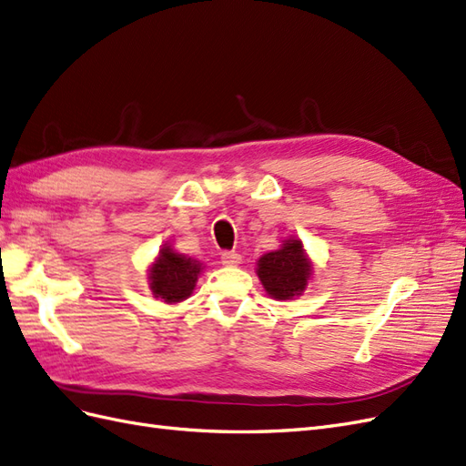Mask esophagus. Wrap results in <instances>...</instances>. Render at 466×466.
Listing matches in <instances>:
<instances>
[{"instance_id":"1","label":"esophagus","mask_w":466,"mask_h":466,"mask_svg":"<svg viewBox=\"0 0 466 466\" xmlns=\"http://www.w3.org/2000/svg\"><path fill=\"white\" fill-rule=\"evenodd\" d=\"M221 264L223 266L241 264V255H238V252H235V250H223L221 252Z\"/></svg>"}]
</instances>
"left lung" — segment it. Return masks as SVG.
I'll return each mask as SVG.
<instances>
[{
    "instance_id": "obj_1",
    "label": "left lung",
    "mask_w": 466,
    "mask_h": 466,
    "mask_svg": "<svg viewBox=\"0 0 466 466\" xmlns=\"http://www.w3.org/2000/svg\"><path fill=\"white\" fill-rule=\"evenodd\" d=\"M264 289L274 299H291L307 286L311 264L298 238H289L279 250L268 252L258 260L257 270Z\"/></svg>"
}]
</instances>
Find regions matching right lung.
I'll return each instance as SVG.
<instances>
[{
  "mask_svg": "<svg viewBox=\"0 0 466 466\" xmlns=\"http://www.w3.org/2000/svg\"><path fill=\"white\" fill-rule=\"evenodd\" d=\"M198 260L178 255L168 247L159 250V258L149 270V288L155 298L167 303H178L190 298L200 274Z\"/></svg>",
  "mask_w": 466,
  "mask_h": 466,
  "instance_id": "obj_1",
  "label": "right lung"
}]
</instances>
